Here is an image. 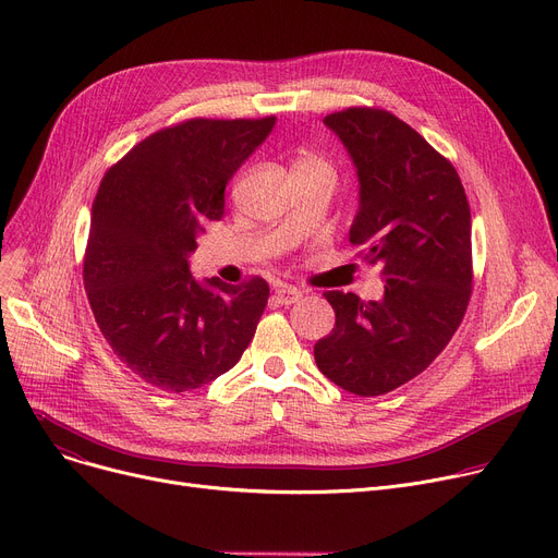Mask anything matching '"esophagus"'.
<instances>
[{
	"instance_id": "obj_1",
	"label": "esophagus",
	"mask_w": 558,
	"mask_h": 558,
	"mask_svg": "<svg viewBox=\"0 0 558 558\" xmlns=\"http://www.w3.org/2000/svg\"><path fill=\"white\" fill-rule=\"evenodd\" d=\"M274 296L280 305H294L303 299V291L296 289V287H291V284H278L276 291H274Z\"/></svg>"
}]
</instances>
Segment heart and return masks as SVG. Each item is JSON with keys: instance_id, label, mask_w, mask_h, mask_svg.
<instances>
[{"instance_id": "b5f03b06", "label": "heart", "mask_w": 558, "mask_h": 558, "mask_svg": "<svg viewBox=\"0 0 558 558\" xmlns=\"http://www.w3.org/2000/svg\"><path fill=\"white\" fill-rule=\"evenodd\" d=\"M294 169H305V171H326V173H332V167L326 158H320L312 151H303L296 156L294 160Z\"/></svg>"}]
</instances>
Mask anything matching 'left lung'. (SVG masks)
Instances as JSON below:
<instances>
[{
    "instance_id": "left-lung-1",
    "label": "left lung",
    "mask_w": 558,
    "mask_h": 558,
    "mask_svg": "<svg viewBox=\"0 0 558 558\" xmlns=\"http://www.w3.org/2000/svg\"><path fill=\"white\" fill-rule=\"evenodd\" d=\"M357 167L350 244L383 262L385 296L326 291L335 328L314 345L318 371L355 396H383L448 345L473 294L471 205L448 158L396 114L355 106L326 117Z\"/></svg>"
}]
</instances>
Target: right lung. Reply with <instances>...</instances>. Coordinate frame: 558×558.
I'll use <instances>...</instances> for the list:
<instances>
[{
    "instance_id": "add662e5",
    "label": "right lung",
    "mask_w": 558,
    "mask_h": 558,
    "mask_svg": "<svg viewBox=\"0 0 558 558\" xmlns=\"http://www.w3.org/2000/svg\"><path fill=\"white\" fill-rule=\"evenodd\" d=\"M276 117L194 120L137 142L101 179L83 257L97 326L120 362L167 393L213 383L240 362L269 284L196 282L187 255L223 217L232 173L267 140Z\"/></svg>"
}]
</instances>
